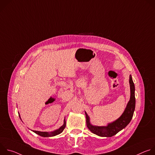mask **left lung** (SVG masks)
<instances>
[{
    "label": "left lung",
    "instance_id": "1",
    "mask_svg": "<svg viewBox=\"0 0 155 155\" xmlns=\"http://www.w3.org/2000/svg\"><path fill=\"white\" fill-rule=\"evenodd\" d=\"M129 84L130 96V99L128 102L124 112L121 117L115 121L108 123L106 126H94L91 124L90 117L85 112L86 118V126L93 133L100 136L110 137L117 134L118 132L124 129L130 123L131 119L133 117L134 112L136 106V98H135V86L132 79V76H129Z\"/></svg>",
    "mask_w": 155,
    "mask_h": 155
}]
</instances>
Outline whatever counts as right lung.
Returning <instances> with one entry per match:
<instances>
[{"mask_svg": "<svg viewBox=\"0 0 155 155\" xmlns=\"http://www.w3.org/2000/svg\"><path fill=\"white\" fill-rule=\"evenodd\" d=\"M19 116V118H21L20 117V115ZM65 126H66V121H65V120L64 118V124L62 126H61L59 129L53 131V132H41V131H37V130H32L34 132H35V134L41 136V137H53V136H55L56 135H58L59 134H61V132L64 130V128L65 127Z\"/></svg>", "mask_w": 155, "mask_h": 155, "instance_id": "obj_1", "label": "right lung"}]
</instances>
